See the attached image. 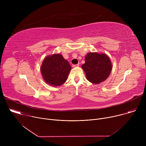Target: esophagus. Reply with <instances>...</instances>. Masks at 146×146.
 Segmentation results:
<instances>
[{"instance_id":"obj_1","label":"esophagus","mask_w":146,"mask_h":146,"mask_svg":"<svg viewBox=\"0 0 146 146\" xmlns=\"http://www.w3.org/2000/svg\"><path fill=\"white\" fill-rule=\"evenodd\" d=\"M79 66V65H78V64H77V65H72V66H73V68L77 67V66Z\"/></svg>"}]
</instances>
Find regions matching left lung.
<instances>
[{
    "label": "left lung",
    "mask_w": 146,
    "mask_h": 146,
    "mask_svg": "<svg viewBox=\"0 0 146 146\" xmlns=\"http://www.w3.org/2000/svg\"><path fill=\"white\" fill-rule=\"evenodd\" d=\"M86 62L82 65L87 80L93 84H99L109 76L112 69L109 56L96 52L88 53L86 56Z\"/></svg>",
    "instance_id": "left-lung-1"
}]
</instances>
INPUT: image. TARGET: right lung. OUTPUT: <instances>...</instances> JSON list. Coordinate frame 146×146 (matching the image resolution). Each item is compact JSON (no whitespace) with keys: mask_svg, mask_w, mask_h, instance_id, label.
I'll use <instances>...</instances> for the list:
<instances>
[{"mask_svg":"<svg viewBox=\"0 0 146 146\" xmlns=\"http://www.w3.org/2000/svg\"><path fill=\"white\" fill-rule=\"evenodd\" d=\"M71 69L68 61L60 54H54L44 59L40 69L47 83L59 86L66 81Z\"/></svg>","mask_w":146,"mask_h":146,"instance_id":"add662e5","label":"right lung"}]
</instances>
